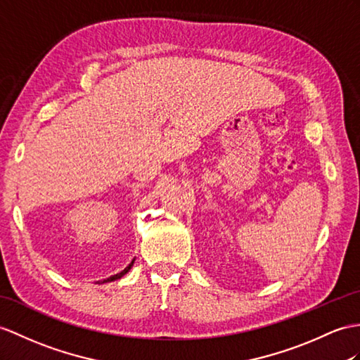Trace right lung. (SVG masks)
Masks as SVG:
<instances>
[{
    "instance_id": "add662e5",
    "label": "right lung",
    "mask_w": 360,
    "mask_h": 360,
    "mask_svg": "<svg viewBox=\"0 0 360 360\" xmlns=\"http://www.w3.org/2000/svg\"><path fill=\"white\" fill-rule=\"evenodd\" d=\"M133 264H134V259L131 261V262H129V266H128V267H125L124 270H122L120 274H117V275H112V276H110V278H107V279H103V281H98V283L103 284V283H111V281H116V279H120L122 276H124V275L127 274V271H128L131 267H133Z\"/></svg>"
}]
</instances>
